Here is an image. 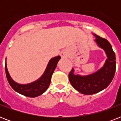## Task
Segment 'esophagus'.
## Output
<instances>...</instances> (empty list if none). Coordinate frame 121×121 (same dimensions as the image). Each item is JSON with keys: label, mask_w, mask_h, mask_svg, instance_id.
<instances>
[{"label": "esophagus", "mask_w": 121, "mask_h": 121, "mask_svg": "<svg viewBox=\"0 0 121 121\" xmlns=\"http://www.w3.org/2000/svg\"><path fill=\"white\" fill-rule=\"evenodd\" d=\"M61 56L63 57V58L65 57V56H66V53H64V52H62V53H61Z\"/></svg>", "instance_id": "1"}]
</instances>
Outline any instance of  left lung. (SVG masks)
Segmentation results:
<instances>
[{
	"mask_svg": "<svg viewBox=\"0 0 121 121\" xmlns=\"http://www.w3.org/2000/svg\"><path fill=\"white\" fill-rule=\"evenodd\" d=\"M96 36L95 41L103 48L107 54V59L103 68L94 73L85 77L75 75L72 68L68 75L69 80L76 90L83 94L92 95L105 89L111 83L116 72V55L111 43L105 38Z\"/></svg>",
	"mask_w": 121,
	"mask_h": 121,
	"instance_id": "obj_1",
	"label": "left lung"
}]
</instances>
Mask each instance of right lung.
<instances>
[{"label": "right lung", "mask_w": 121, "mask_h": 121, "mask_svg": "<svg viewBox=\"0 0 121 121\" xmlns=\"http://www.w3.org/2000/svg\"><path fill=\"white\" fill-rule=\"evenodd\" d=\"M60 58L61 57L60 56L53 58L49 61L43 75L35 82L27 85L18 84L12 80L9 75L8 70L7 68L6 63H5V70L7 79L11 87L18 93L29 97H38L43 94L49 87L51 82V76L53 75V72L56 67L57 63Z\"/></svg>", "instance_id": "add662e5"}]
</instances>
